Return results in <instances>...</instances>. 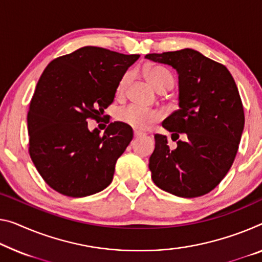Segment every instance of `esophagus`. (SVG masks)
<instances>
[{"label": "esophagus", "instance_id": "1", "mask_svg": "<svg viewBox=\"0 0 262 262\" xmlns=\"http://www.w3.org/2000/svg\"><path fill=\"white\" fill-rule=\"evenodd\" d=\"M143 135H144L143 132H140V131H137V130L134 131V136L136 137V138H137V137H140V136H143Z\"/></svg>", "mask_w": 262, "mask_h": 262}]
</instances>
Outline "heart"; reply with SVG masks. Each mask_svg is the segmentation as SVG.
<instances>
[{
	"label": "heart",
	"instance_id": "b5f03b06",
	"mask_svg": "<svg viewBox=\"0 0 262 262\" xmlns=\"http://www.w3.org/2000/svg\"><path fill=\"white\" fill-rule=\"evenodd\" d=\"M148 82L152 84V86L159 92H165L172 89L174 79L171 72L162 67H152L148 68L145 71ZM131 80V72H126L120 78L117 86V95H123L125 92L126 88ZM162 115L159 111L150 110L143 106L130 104V105L124 106L120 108L117 114V119L123 124L136 128V130H145L151 125L152 123L160 119Z\"/></svg>",
	"mask_w": 262,
	"mask_h": 262
}]
</instances>
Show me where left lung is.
Instances as JSON below:
<instances>
[{"label":"left lung","mask_w":262,"mask_h":262,"mask_svg":"<svg viewBox=\"0 0 262 262\" xmlns=\"http://www.w3.org/2000/svg\"><path fill=\"white\" fill-rule=\"evenodd\" d=\"M146 58L171 66L179 75V108L162 123L177 143L155 135L152 180L182 198L206 194L227 174L239 148L245 115L236 84L226 67L193 49Z\"/></svg>","instance_id":"8db88e82"}]
</instances>
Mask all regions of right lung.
I'll use <instances>...</instances> for the list:
<instances>
[{
	"label": "right lung",
	"mask_w": 262,
	"mask_h": 262,
	"mask_svg": "<svg viewBox=\"0 0 262 262\" xmlns=\"http://www.w3.org/2000/svg\"><path fill=\"white\" fill-rule=\"evenodd\" d=\"M138 58L83 47L48 64L27 120L30 158L52 190L80 198L111 184L116 162L134 132L126 124L114 122L99 135L97 128H88V119H102L120 78Z\"/></svg>",
	"instance_id": "obj_1"
}]
</instances>
